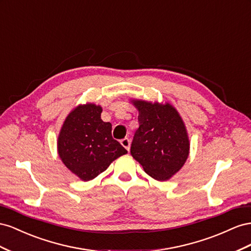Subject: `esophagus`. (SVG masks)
<instances>
[{
  "mask_svg": "<svg viewBox=\"0 0 251 251\" xmlns=\"http://www.w3.org/2000/svg\"><path fill=\"white\" fill-rule=\"evenodd\" d=\"M121 144H122V146H123L124 148H126L128 151H129V149H130V140L129 139L125 138L123 140H121Z\"/></svg>",
  "mask_w": 251,
  "mask_h": 251,
  "instance_id": "1",
  "label": "esophagus"
}]
</instances>
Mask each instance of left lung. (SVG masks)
Masks as SVG:
<instances>
[{
  "instance_id": "obj_1",
  "label": "left lung",
  "mask_w": 251,
  "mask_h": 251,
  "mask_svg": "<svg viewBox=\"0 0 251 251\" xmlns=\"http://www.w3.org/2000/svg\"><path fill=\"white\" fill-rule=\"evenodd\" d=\"M139 111V128L130 153L145 173L156 181H167L180 170L189 154V138L184 122L173 105L132 100Z\"/></svg>"
}]
</instances>
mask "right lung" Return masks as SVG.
Returning <instances> with one entry per match:
<instances>
[{"mask_svg":"<svg viewBox=\"0 0 251 251\" xmlns=\"http://www.w3.org/2000/svg\"><path fill=\"white\" fill-rule=\"evenodd\" d=\"M100 105H78L64 121L58 138V152L64 165L84 182L95 178L127 153L112 139L111 124L102 121Z\"/></svg>","mask_w":251,"mask_h":251,"instance_id":"add662e5","label":"right lung"}]
</instances>
